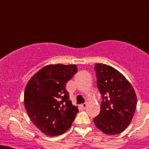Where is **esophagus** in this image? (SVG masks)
<instances>
[{
  "label": "esophagus",
  "instance_id": "esophagus-1",
  "mask_svg": "<svg viewBox=\"0 0 149 149\" xmlns=\"http://www.w3.org/2000/svg\"><path fill=\"white\" fill-rule=\"evenodd\" d=\"M80 106H81V107L82 109H86V107H87V103H84L80 105Z\"/></svg>",
  "mask_w": 149,
  "mask_h": 149
}]
</instances>
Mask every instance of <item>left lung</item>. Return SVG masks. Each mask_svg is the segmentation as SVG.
Here are the masks:
<instances>
[{"label":"left lung","instance_id":"8db88e82","mask_svg":"<svg viewBox=\"0 0 149 149\" xmlns=\"http://www.w3.org/2000/svg\"><path fill=\"white\" fill-rule=\"evenodd\" d=\"M97 85L102 95L101 111L93 119L103 133L116 135L130 125L136 107V95L131 83L113 67L96 63Z\"/></svg>","mask_w":149,"mask_h":149}]
</instances>
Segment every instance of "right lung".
I'll list each match as a JSON object with an SVG mask.
<instances>
[{
  "label": "right lung",
  "instance_id": "right-lung-1",
  "mask_svg": "<svg viewBox=\"0 0 149 149\" xmlns=\"http://www.w3.org/2000/svg\"><path fill=\"white\" fill-rule=\"evenodd\" d=\"M77 70L75 65L51 64L41 68L27 82L24 95L26 111L34 125L47 136L65 133L78 113L65 89Z\"/></svg>",
  "mask_w": 149,
  "mask_h": 149
}]
</instances>
